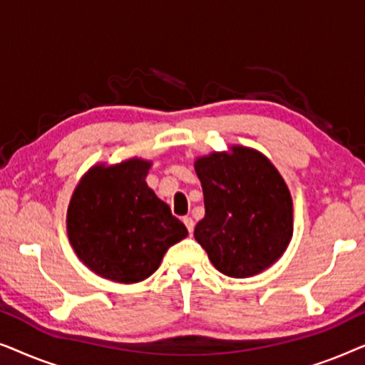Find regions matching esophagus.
<instances>
[{
    "label": "esophagus",
    "instance_id": "esophagus-1",
    "mask_svg": "<svg viewBox=\"0 0 365 365\" xmlns=\"http://www.w3.org/2000/svg\"><path fill=\"white\" fill-rule=\"evenodd\" d=\"M182 222L186 224V227H187V231H189V234H191L192 231H194V221H192V217H184L182 219Z\"/></svg>",
    "mask_w": 365,
    "mask_h": 365
}]
</instances>
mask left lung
I'll list each match as a JSON object with an SVG mask.
<instances>
[{
    "label": "left lung",
    "mask_w": 365,
    "mask_h": 365,
    "mask_svg": "<svg viewBox=\"0 0 365 365\" xmlns=\"http://www.w3.org/2000/svg\"><path fill=\"white\" fill-rule=\"evenodd\" d=\"M206 214L194 237L212 266L229 277H251L272 266L292 239V197L274 164L256 149L197 158Z\"/></svg>",
    "instance_id": "1"
}]
</instances>
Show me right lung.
I'll list each match as a JSON object with an SVG mask.
<instances>
[{
    "instance_id": "right-lung-1",
    "label": "right lung",
    "mask_w": 365,
    "mask_h": 365,
    "mask_svg": "<svg viewBox=\"0 0 365 365\" xmlns=\"http://www.w3.org/2000/svg\"><path fill=\"white\" fill-rule=\"evenodd\" d=\"M151 166L141 158L96 164L69 201V242L84 266L109 281H144L168 249L187 236L186 226L146 184Z\"/></svg>"
}]
</instances>
